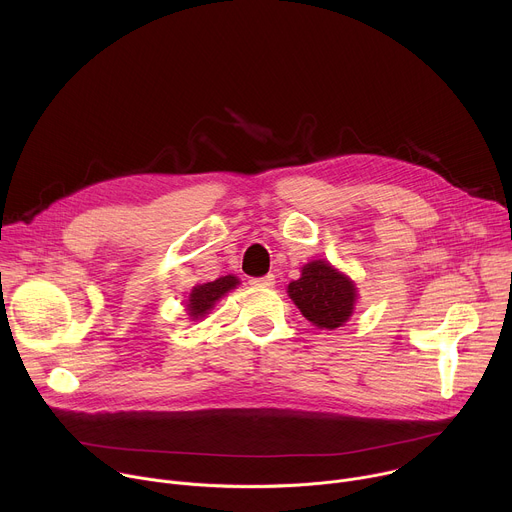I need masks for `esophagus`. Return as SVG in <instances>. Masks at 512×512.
Masks as SVG:
<instances>
[{
	"mask_svg": "<svg viewBox=\"0 0 512 512\" xmlns=\"http://www.w3.org/2000/svg\"><path fill=\"white\" fill-rule=\"evenodd\" d=\"M249 283L253 285V287H273L275 285V275H263V277H253V279H249Z\"/></svg>",
	"mask_w": 512,
	"mask_h": 512,
	"instance_id": "obj_1",
	"label": "esophagus"
}]
</instances>
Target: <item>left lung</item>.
Segmentation results:
<instances>
[{"mask_svg": "<svg viewBox=\"0 0 512 512\" xmlns=\"http://www.w3.org/2000/svg\"><path fill=\"white\" fill-rule=\"evenodd\" d=\"M287 296L316 328L336 330L350 320L358 287L326 259H314L302 267L300 279L287 285Z\"/></svg>", "mask_w": 512, "mask_h": 512, "instance_id": "1", "label": "left lung"}]
</instances>
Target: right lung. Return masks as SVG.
<instances>
[{
	"label": "right lung",
	"instance_id": "obj_1",
	"mask_svg": "<svg viewBox=\"0 0 512 512\" xmlns=\"http://www.w3.org/2000/svg\"><path fill=\"white\" fill-rule=\"evenodd\" d=\"M239 283H241L239 277L225 275V277H218L214 281L194 285L188 300H186V310H188L190 320H202L214 308V304L223 296H227L229 291L235 289Z\"/></svg>",
	"mask_w": 512,
	"mask_h": 512
}]
</instances>
